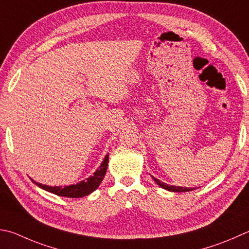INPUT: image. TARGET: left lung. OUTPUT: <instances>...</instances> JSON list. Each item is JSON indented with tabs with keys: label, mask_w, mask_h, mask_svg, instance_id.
<instances>
[{
	"label": "left lung",
	"mask_w": 249,
	"mask_h": 249,
	"mask_svg": "<svg viewBox=\"0 0 249 249\" xmlns=\"http://www.w3.org/2000/svg\"><path fill=\"white\" fill-rule=\"evenodd\" d=\"M153 179L156 180V183L161 186L162 188L166 189V191H170V192H175V193H182V192H191L194 191L195 188H188V187H179V186H173V185H168L163 182H161L160 179H158L156 178H153Z\"/></svg>",
	"instance_id": "obj_1"
}]
</instances>
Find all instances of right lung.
<instances>
[{"label": "right lung", "instance_id": "1", "mask_svg": "<svg viewBox=\"0 0 249 249\" xmlns=\"http://www.w3.org/2000/svg\"><path fill=\"white\" fill-rule=\"evenodd\" d=\"M107 163H109V155H107L105 160L101 163V165L99 166V169L94 172V174L92 176H90L86 180H83V182H79L76 185H70V186H47V185H42L40 183L33 182L39 186L40 188L44 189V191H48L52 194H55L57 196H63V197H70V198H79V197H84L89 195L90 193H92L94 189H97L99 187V185L105 178V175L107 173Z\"/></svg>", "mask_w": 249, "mask_h": 249}]
</instances>
